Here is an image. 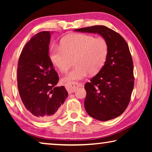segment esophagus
<instances>
[{"mask_svg":"<svg viewBox=\"0 0 152 152\" xmlns=\"http://www.w3.org/2000/svg\"><path fill=\"white\" fill-rule=\"evenodd\" d=\"M82 83H78L77 82H72V83H69V84H66V88L67 90V91L68 92V93H72V92H75L76 89L78 88V87L82 86Z\"/></svg>","mask_w":152,"mask_h":152,"instance_id":"obj_1","label":"esophagus"}]
</instances>
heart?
<instances>
[{"label":"heart","instance_id":"b5f03b06","mask_svg":"<svg viewBox=\"0 0 152 152\" xmlns=\"http://www.w3.org/2000/svg\"><path fill=\"white\" fill-rule=\"evenodd\" d=\"M109 54V45L102 37L78 33L67 37L61 43L60 48L54 49L51 53V60L61 72L70 68L74 60L76 65L63 78L64 82L72 83L96 74L103 68Z\"/></svg>","mask_w":152,"mask_h":152}]
</instances>
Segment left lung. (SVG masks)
Segmentation results:
<instances>
[{"label":"left lung","instance_id":"left-lung-1","mask_svg":"<svg viewBox=\"0 0 152 152\" xmlns=\"http://www.w3.org/2000/svg\"><path fill=\"white\" fill-rule=\"evenodd\" d=\"M75 31L98 33L108 43L109 54L103 68L84 85V107L97 120L115 119L127 109L134 86L133 63L127 43L119 33L104 25Z\"/></svg>","mask_w":152,"mask_h":152}]
</instances>
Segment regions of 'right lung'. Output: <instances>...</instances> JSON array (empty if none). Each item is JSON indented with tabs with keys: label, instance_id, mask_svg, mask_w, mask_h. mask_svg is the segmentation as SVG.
<instances>
[{
	"label": "right lung",
	"instance_id": "1",
	"mask_svg": "<svg viewBox=\"0 0 152 152\" xmlns=\"http://www.w3.org/2000/svg\"><path fill=\"white\" fill-rule=\"evenodd\" d=\"M50 33L35 34L25 44L17 67V86L27 112L37 121H50L60 113L68 96L57 86L59 76L49 56Z\"/></svg>",
	"mask_w": 152,
	"mask_h": 152
}]
</instances>
